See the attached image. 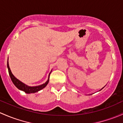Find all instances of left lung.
<instances>
[{"mask_svg":"<svg viewBox=\"0 0 123 123\" xmlns=\"http://www.w3.org/2000/svg\"><path fill=\"white\" fill-rule=\"evenodd\" d=\"M104 87H103V88H101V90H102V89H103V88H104Z\"/></svg>","mask_w":123,"mask_h":123,"instance_id":"obj_1","label":"left lung"}]
</instances>
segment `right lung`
Masks as SVG:
<instances>
[{
  "label": "right lung",
  "instance_id": "add662e5",
  "mask_svg": "<svg viewBox=\"0 0 123 123\" xmlns=\"http://www.w3.org/2000/svg\"><path fill=\"white\" fill-rule=\"evenodd\" d=\"M7 69H8V71H9V76L11 78L12 81L13 82V84L18 88L19 90H21V91H24L26 93V94H31V93H35L38 92L40 90H42L43 88H44L45 86L47 85L48 84L49 82V75L51 72L49 74V77H48V79L47 81L45 82L44 84L42 85H38V86H28L25 84H24V82H22V81H20V80H19L18 79H17L15 76L13 75V74L12 73L11 70H10V68H9V62L8 61H7Z\"/></svg>",
  "mask_w": 123,
  "mask_h": 123
}]
</instances>
